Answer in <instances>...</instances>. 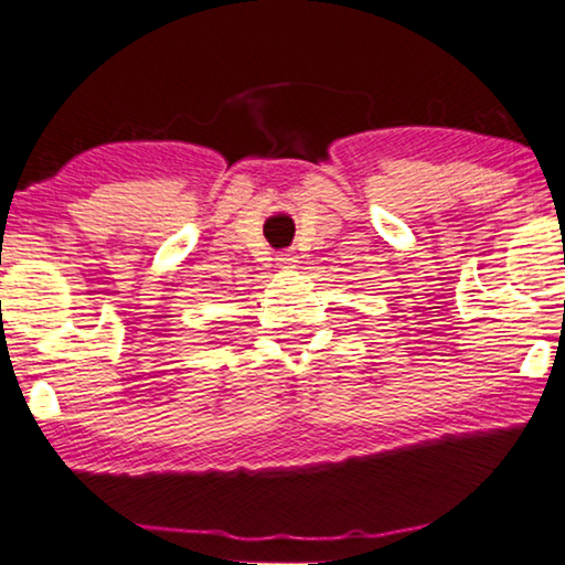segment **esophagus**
<instances>
[{
  "label": "esophagus",
  "mask_w": 565,
  "mask_h": 565,
  "mask_svg": "<svg viewBox=\"0 0 565 565\" xmlns=\"http://www.w3.org/2000/svg\"><path fill=\"white\" fill-rule=\"evenodd\" d=\"M298 265V256H296V252H282V254H277V267H282V269H292Z\"/></svg>",
  "instance_id": "obj_1"
}]
</instances>
